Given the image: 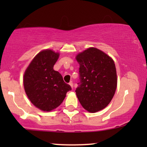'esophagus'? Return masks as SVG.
<instances>
[{"mask_svg": "<svg viewBox=\"0 0 147 147\" xmlns=\"http://www.w3.org/2000/svg\"><path fill=\"white\" fill-rule=\"evenodd\" d=\"M69 85H70L72 88H73V83H72V82H70V83H69Z\"/></svg>", "mask_w": 147, "mask_h": 147, "instance_id": "esophagus-1", "label": "esophagus"}]
</instances>
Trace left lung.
Segmentation results:
<instances>
[{
  "instance_id": "8db88e82",
  "label": "left lung",
  "mask_w": 147,
  "mask_h": 147,
  "mask_svg": "<svg viewBox=\"0 0 147 147\" xmlns=\"http://www.w3.org/2000/svg\"><path fill=\"white\" fill-rule=\"evenodd\" d=\"M80 82L76 95L85 110L96 113L109 104L115 95L117 77L114 61L99 49L90 47L76 56Z\"/></svg>"
}]
</instances>
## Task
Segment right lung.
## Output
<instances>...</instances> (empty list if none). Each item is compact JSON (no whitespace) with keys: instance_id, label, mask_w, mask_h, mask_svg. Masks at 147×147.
I'll return each instance as SVG.
<instances>
[{"instance_id":"right-lung-1","label":"right lung","mask_w":147,"mask_h":147,"mask_svg":"<svg viewBox=\"0 0 147 147\" xmlns=\"http://www.w3.org/2000/svg\"><path fill=\"white\" fill-rule=\"evenodd\" d=\"M59 52L50 49L41 50L34 57L23 75V86L28 99L37 109L50 112L60 106L71 90L54 65Z\"/></svg>"}]
</instances>
